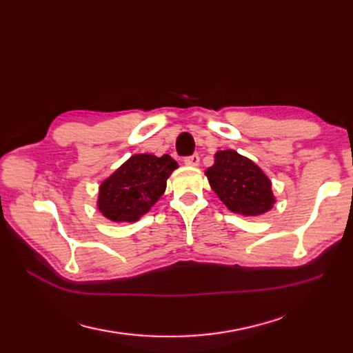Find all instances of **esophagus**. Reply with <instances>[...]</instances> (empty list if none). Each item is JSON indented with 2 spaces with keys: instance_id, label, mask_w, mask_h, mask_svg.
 I'll list each match as a JSON object with an SVG mask.
<instances>
[{
  "instance_id": "obj_1",
  "label": "esophagus",
  "mask_w": 353,
  "mask_h": 353,
  "mask_svg": "<svg viewBox=\"0 0 353 353\" xmlns=\"http://www.w3.org/2000/svg\"><path fill=\"white\" fill-rule=\"evenodd\" d=\"M199 162H200L199 154H191V156L184 157V163H185L187 166H197Z\"/></svg>"
}]
</instances>
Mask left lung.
I'll use <instances>...</instances> for the list:
<instances>
[{"label":"left lung","mask_w":353,"mask_h":353,"mask_svg":"<svg viewBox=\"0 0 353 353\" xmlns=\"http://www.w3.org/2000/svg\"><path fill=\"white\" fill-rule=\"evenodd\" d=\"M206 176L223 205L239 215H262L275 203L270 178L250 159L234 150L218 152Z\"/></svg>","instance_id":"8db88e82"}]
</instances>
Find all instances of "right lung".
Segmentation results:
<instances>
[{"label":"right lung","mask_w":353,"mask_h":353,"mask_svg":"<svg viewBox=\"0 0 353 353\" xmlns=\"http://www.w3.org/2000/svg\"><path fill=\"white\" fill-rule=\"evenodd\" d=\"M176 168L169 154L131 156L100 185V212L114 222L140 219L165 193L166 179Z\"/></svg>","instance_id":"obj_1"}]
</instances>
